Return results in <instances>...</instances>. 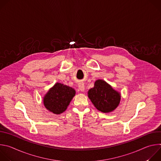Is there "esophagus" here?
<instances>
[{
  "instance_id": "obj_1",
  "label": "esophagus",
  "mask_w": 161,
  "mask_h": 161,
  "mask_svg": "<svg viewBox=\"0 0 161 161\" xmlns=\"http://www.w3.org/2000/svg\"><path fill=\"white\" fill-rule=\"evenodd\" d=\"M78 88H79V90H80V91L83 92V91L85 90V85H84V84L82 83H79V85H78Z\"/></svg>"
}]
</instances>
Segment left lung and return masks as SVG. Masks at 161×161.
Segmentation results:
<instances>
[{
  "mask_svg": "<svg viewBox=\"0 0 161 161\" xmlns=\"http://www.w3.org/2000/svg\"><path fill=\"white\" fill-rule=\"evenodd\" d=\"M88 96L94 106L103 113H109L115 109L120 103V96L109 85L98 80L94 86L88 92Z\"/></svg>",
  "mask_w": 161,
  "mask_h": 161,
  "instance_id": "1",
  "label": "left lung"
}]
</instances>
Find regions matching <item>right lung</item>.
I'll list each match as a JSON object with an SVG mask.
<instances>
[{
  "label": "right lung",
  "instance_id": "obj_1",
  "mask_svg": "<svg viewBox=\"0 0 161 161\" xmlns=\"http://www.w3.org/2000/svg\"><path fill=\"white\" fill-rule=\"evenodd\" d=\"M75 94L73 88L57 83L44 96V106L55 114H60L65 111Z\"/></svg>",
  "mask_w": 161,
  "mask_h": 161
}]
</instances>
